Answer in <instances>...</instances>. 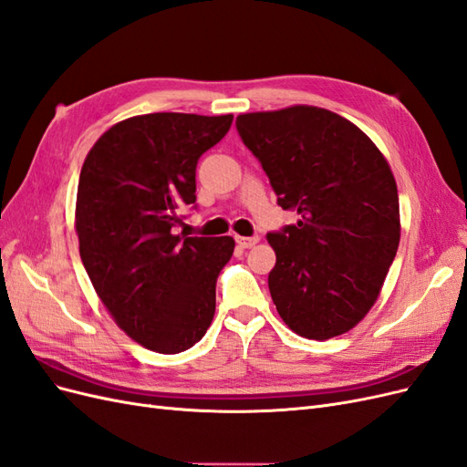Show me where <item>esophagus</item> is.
<instances>
[{
  "mask_svg": "<svg viewBox=\"0 0 467 467\" xmlns=\"http://www.w3.org/2000/svg\"><path fill=\"white\" fill-rule=\"evenodd\" d=\"M235 242H237L239 247L249 249V247H253V245H255V244L259 242V237H242V235H237Z\"/></svg>",
  "mask_w": 467,
  "mask_h": 467,
  "instance_id": "esophagus-1",
  "label": "esophagus"
}]
</instances>
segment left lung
Returning a JSON list of instances; mask_svg holds the SVG:
<instances>
[{
    "mask_svg": "<svg viewBox=\"0 0 467 467\" xmlns=\"http://www.w3.org/2000/svg\"><path fill=\"white\" fill-rule=\"evenodd\" d=\"M276 202L300 220L266 239L276 253L268 290L306 338L343 335L368 314L400 245L398 185L358 126L331 110L290 107L235 120Z\"/></svg>",
    "mask_w": 467,
    "mask_h": 467,
    "instance_id": "left-lung-1",
    "label": "left lung"
}]
</instances>
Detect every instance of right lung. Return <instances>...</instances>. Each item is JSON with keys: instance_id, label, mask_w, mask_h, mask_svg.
Wrapping results in <instances>:
<instances>
[{"instance_id": "1", "label": "right lung", "mask_w": 467, "mask_h": 467, "mask_svg": "<svg viewBox=\"0 0 467 467\" xmlns=\"http://www.w3.org/2000/svg\"><path fill=\"white\" fill-rule=\"evenodd\" d=\"M234 117L151 112L112 126L81 167L79 255L120 329L161 355L199 343L216 312V280L234 255L223 237L177 235L196 210V163Z\"/></svg>"}]
</instances>
